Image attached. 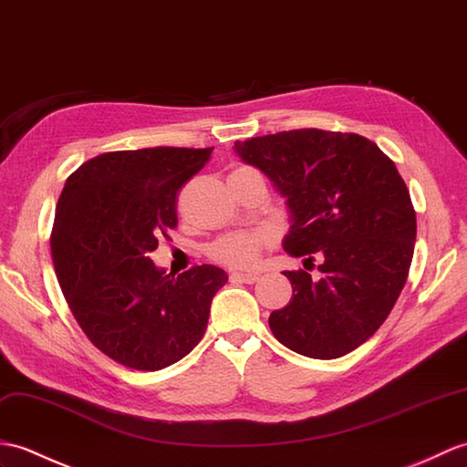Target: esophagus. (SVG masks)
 Returning <instances> with one entry per match:
<instances>
[{
  "label": "esophagus",
  "mask_w": 467,
  "mask_h": 467,
  "mask_svg": "<svg viewBox=\"0 0 467 467\" xmlns=\"http://www.w3.org/2000/svg\"><path fill=\"white\" fill-rule=\"evenodd\" d=\"M260 278L258 273H231L233 283H246V285H254Z\"/></svg>",
  "instance_id": "obj_1"
}]
</instances>
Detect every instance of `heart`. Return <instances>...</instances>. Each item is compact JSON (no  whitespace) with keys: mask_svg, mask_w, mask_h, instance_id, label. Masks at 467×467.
Instances as JSON below:
<instances>
[{"mask_svg":"<svg viewBox=\"0 0 467 467\" xmlns=\"http://www.w3.org/2000/svg\"><path fill=\"white\" fill-rule=\"evenodd\" d=\"M268 243V234L263 231H234L213 241L207 254L223 266L246 268L260 254V248Z\"/></svg>","mask_w":467,"mask_h":467,"instance_id":"b5f03b06","label":"heart"}]
</instances>
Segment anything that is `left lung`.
<instances>
[{"label":"left lung","instance_id":"left-lung-1","mask_svg":"<svg viewBox=\"0 0 467 467\" xmlns=\"http://www.w3.org/2000/svg\"><path fill=\"white\" fill-rule=\"evenodd\" d=\"M236 155L286 197L292 256L320 253V278L288 270L292 298L275 310V338L332 360L382 327L402 292L416 243L410 191L380 147L356 133L295 129L236 140Z\"/></svg>","mask_w":467,"mask_h":467}]
</instances>
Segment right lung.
Instances as JSON below:
<instances>
[{"instance_id":"right-lung-1","label":"right lung","mask_w":467,"mask_h":467,"mask_svg":"<svg viewBox=\"0 0 467 467\" xmlns=\"http://www.w3.org/2000/svg\"><path fill=\"white\" fill-rule=\"evenodd\" d=\"M211 149L150 147L97 155L71 172L51 231L63 296L97 348L133 370L179 362L207 330L226 273L211 265L179 276L150 253L177 226V194Z\"/></svg>"}]
</instances>
